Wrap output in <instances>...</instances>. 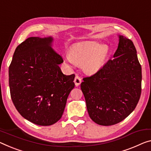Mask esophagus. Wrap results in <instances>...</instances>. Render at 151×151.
Instances as JSON below:
<instances>
[{
    "instance_id": "34e87169",
    "label": "esophagus",
    "mask_w": 151,
    "mask_h": 151,
    "mask_svg": "<svg viewBox=\"0 0 151 151\" xmlns=\"http://www.w3.org/2000/svg\"><path fill=\"white\" fill-rule=\"evenodd\" d=\"M81 82H82V78H81L80 76L76 75L75 79H74V83H75V85L76 86H78L81 83Z\"/></svg>"
}]
</instances>
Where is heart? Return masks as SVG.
<instances>
[{
	"label": "heart",
	"instance_id": "obj_1",
	"mask_svg": "<svg viewBox=\"0 0 151 151\" xmlns=\"http://www.w3.org/2000/svg\"><path fill=\"white\" fill-rule=\"evenodd\" d=\"M109 55V48L94 42H88L73 46L70 48L66 60L72 65L82 64L86 73L98 72L105 65Z\"/></svg>",
	"mask_w": 151,
	"mask_h": 151
}]
</instances>
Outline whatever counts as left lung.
I'll return each mask as SVG.
<instances>
[{"label":"left lung","instance_id":"1","mask_svg":"<svg viewBox=\"0 0 151 151\" xmlns=\"http://www.w3.org/2000/svg\"><path fill=\"white\" fill-rule=\"evenodd\" d=\"M119 38L113 59L81 83L90 117L101 126H112L126 119L141 94L142 68L136 49L131 40Z\"/></svg>","mask_w":151,"mask_h":151}]
</instances>
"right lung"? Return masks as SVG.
I'll use <instances>...</instances> for the list:
<instances>
[{
	"label": "right lung",
	"instance_id": "right-lung-1",
	"mask_svg": "<svg viewBox=\"0 0 151 151\" xmlns=\"http://www.w3.org/2000/svg\"><path fill=\"white\" fill-rule=\"evenodd\" d=\"M52 37H30L16 48L9 68L12 101L20 115L39 126L61 119L75 75H64L63 58L52 48Z\"/></svg>",
	"mask_w": 151,
	"mask_h": 151
}]
</instances>
